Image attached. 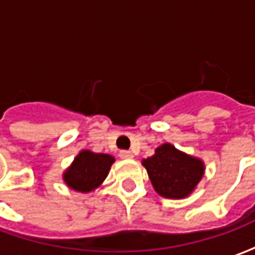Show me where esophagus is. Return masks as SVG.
Returning <instances> with one entry per match:
<instances>
[{"instance_id": "esophagus-1", "label": "esophagus", "mask_w": 255, "mask_h": 255, "mask_svg": "<svg viewBox=\"0 0 255 255\" xmlns=\"http://www.w3.org/2000/svg\"><path fill=\"white\" fill-rule=\"evenodd\" d=\"M120 158H123V160H129V158H132L133 154L131 153V151H128V150H122L120 151Z\"/></svg>"}]
</instances>
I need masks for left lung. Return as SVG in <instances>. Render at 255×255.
<instances>
[{"label":"left lung","instance_id":"1","mask_svg":"<svg viewBox=\"0 0 255 255\" xmlns=\"http://www.w3.org/2000/svg\"><path fill=\"white\" fill-rule=\"evenodd\" d=\"M142 165L155 191L169 199L188 197L205 172L202 161L177 150L171 143L157 147L154 155L142 161Z\"/></svg>","mask_w":255,"mask_h":255}]
</instances>
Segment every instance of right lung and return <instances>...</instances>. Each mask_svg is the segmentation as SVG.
<instances>
[{"mask_svg": "<svg viewBox=\"0 0 255 255\" xmlns=\"http://www.w3.org/2000/svg\"><path fill=\"white\" fill-rule=\"evenodd\" d=\"M115 157L102 153L82 150L64 172L63 179L68 187L79 192H90L105 180Z\"/></svg>", "mask_w": 255, "mask_h": 255, "instance_id": "1", "label": "right lung"}]
</instances>
